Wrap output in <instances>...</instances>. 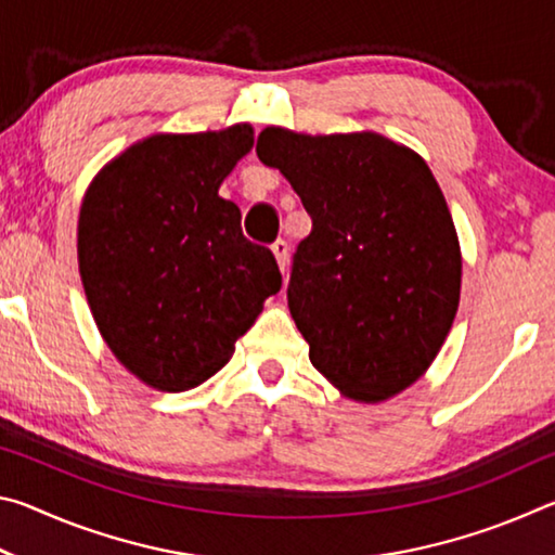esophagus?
<instances>
[{"label":"esophagus","mask_w":555,"mask_h":555,"mask_svg":"<svg viewBox=\"0 0 555 555\" xmlns=\"http://www.w3.org/2000/svg\"><path fill=\"white\" fill-rule=\"evenodd\" d=\"M271 251H274L281 274H286V267H288V244H286L284 240H276L274 244H271Z\"/></svg>","instance_id":"esophagus-1"}]
</instances>
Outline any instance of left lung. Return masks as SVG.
Listing matches in <instances>:
<instances>
[{
  "label": "left lung",
  "instance_id": "left-lung-1",
  "mask_svg": "<svg viewBox=\"0 0 555 555\" xmlns=\"http://www.w3.org/2000/svg\"><path fill=\"white\" fill-rule=\"evenodd\" d=\"M257 156L313 220L286 291L313 367L347 399L397 397L436 360L460 304L463 257L434 173L377 131L267 127Z\"/></svg>",
  "mask_w": 555,
  "mask_h": 555
}]
</instances>
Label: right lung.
I'll return each mask as SVG.
<instances>
[{
    "mask_svg": "<svg viewBox=\"0 0 555 555\" xmlns=\"http://www.w3.org/2000/svg\"><path fill=\"white\" fill-rule=\"evenodd\" d=\"M251 144V125L152 134L88 185L82 288L102 340L146 387L210 379L281 288L274 255L244 237L240 208L218 195Z\"/></svg>",
    "mask_w": 555,
    "mask_h": 555,
    "instance_id": "right-lung-1",
    "label": "right lung"
}]
</instances>
